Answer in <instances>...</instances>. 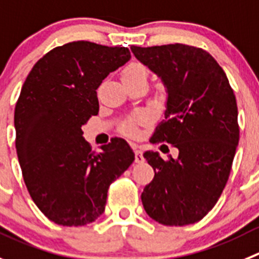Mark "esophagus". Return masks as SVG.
I'll return each instance as SVG.
<instances>
[{"instance_id":"obj_1","label":"esophagus","mask_w":259,"mask_h":259,"mask_svg":"<svg viewBox=\"0 0 259 259\" xmlns=\"http://www.w3.org/2000/svg\"><path fill=\"white\" fill-rule=\"evenodd\" d=\"M135 162L137 163L144 162L143 153H142V151H139V149H135Z\"/></svg>"}]
</instances>
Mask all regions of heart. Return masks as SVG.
Returning a JSON list of instances; mask_svg holds the SVG:
<instances>
[{
    "mask_svg": "<svg viewBox=\"0 0 259 259\" xmlns=\"http://www.w3.org/2000/svg\"><path fill=\"white\" fill-rule=\"evenodd\" d=\"M148 75V70L146 66L138 62H133V64L127 65L124 69L121 74L122 80H130V79H147ZM122 132L127 135H134L137 133V126H135L134 121H129L122 126Z\"/></svg>",
    "mask_w": 259,
    "mask_h": 259,
    "instance_id": "heart-1",
    "label": "heart"
}]
</instances>
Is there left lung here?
I'll use <instances>...</instances> for the list:
<instances>
[{
  "mask_svg": "<svg viewBox=\"0 0 259 259\" xmlns=\"http://www.w3.org/2000/svg\"><path fill=\"white\" fill-rule=\"evenodd\" d=\"M132 52L161 79L166 89L165 120L151 142L178 148L163 161L144 152L154 170L144 188L147 214L166 226L200 221L228 183L239 143L238 106L228 76L207 51L192 46H132Z\"/></svg>",
  "mask_w": 259,
  "mask_h": 259,
  "instance_id": "obj_1",
  "label": "left lung"
}]
</instances>
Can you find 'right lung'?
Listing matches in <instances>:
<instances>
[{
  "mask_svg": "<svg viewBox=\"0 0 259 259\" xmlns=\"http://www.w3.org/2000/svg\"><path fill=\"white\" fill-rule=\"evenodd\" d=\"M130 57L126 47L66 43L38 60L24 81L14 116L16 153L31 199L55 224L96 221L111 183L135 159L121 138L92 151L81 130L100 110L98 87Z\"/></svg>",
  "mask_w": 259,
  "mask_h": 259,
  "instance_id": "right-lung-1",
  "label": "right lung"
}]
</instances>
